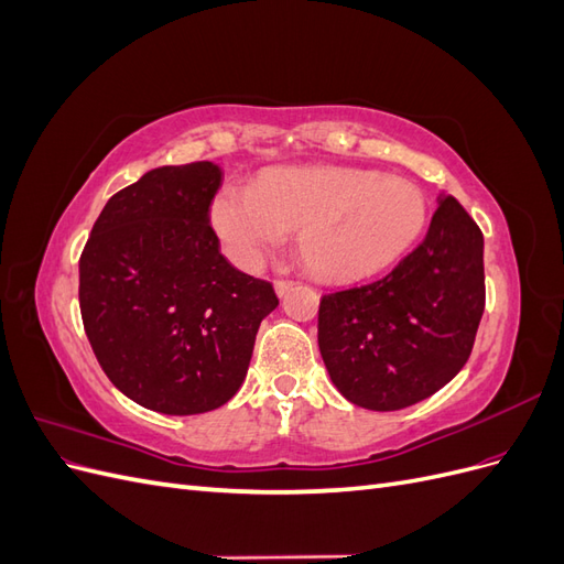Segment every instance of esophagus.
<instances>
[{"label":"esophagus","mask_w":564,"mask_h":564,"mask_svg":"<svg viewBox=\"0 0 564 564\" xmlns=\"http://www.w3.org/2000/svg\"><path fill=\"white\" fill-rule=\"evenodd\" d=\"M294 284H296V282H292V280H278V282H275V292H278V296H284L286 292H292Z\"/></svg>","instance_id":"1"}]
</instances>
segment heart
<instances>
[{
	"mask_svg": "<svg viewBox=\"0 0 564 564\" xmlns=\"http://www.w3.org/2000/svg\"><path fill=\"white\" fill-rule=\"evenodd\" d=\"M414 183L373 169L278 166L253 183L224 185L212 202V228L228 259L245 270L299 228L303 263L322 280H362L395 263L425 226Z\"/></svg>",
	"mask_w": 564,
	"mask_h": 564,
	"instance_id": "b5f03b06",
	"label": "heart"
}]
</instances>
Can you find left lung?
Here are the masks:
<instances>
[{
  "instance_id": "left-lung-1",
  "label": "left lung",
  "mask_w": 564,
  "mask_h": 564,
  "mask_svg": "<svg viewBox=\"0 0 564 564\" xmlns=\"http://www.w3.org/2000/svg\"><path fill=\"white\" fill-rule=\"evenodd\" d=\"M482 251V230L440 195L423 242L386 278L322 296L317 344L340 395L395 412L456 377L485 313Z\"/></svg>"
}]
</instances>
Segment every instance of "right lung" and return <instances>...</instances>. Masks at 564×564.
I'll use <instances>...</instances> for the list:
<instances>
[{"mask_svg": "<svg viewBox=\"0 0 564 564\" xmlns=\"http://www.w3.org/2000/svg\"><path fill=\"white\" fill-rule=\"evenodd\" d=\"M214 162L158 166L115 193L79 259V311L98 365L129 400L191 416L240 390L275 289L232 268L209 226Z\"/></svg>", "mask_w": 564, "mask_h": 564, "instance_id": "1", "label": "right lung"}]
</instances>
